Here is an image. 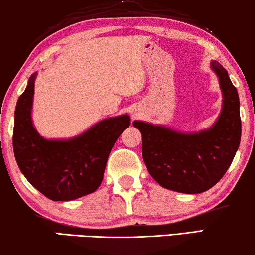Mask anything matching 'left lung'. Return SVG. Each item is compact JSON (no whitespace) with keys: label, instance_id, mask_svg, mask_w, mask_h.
<instances>
[{"label":"left lung","instance_id":"1","mask_svg":"<svg viewBox=\"0 0 255 255\" xmlns=\"http://www.w3.org/2000/svg\"><path fill=\"white\" fill-rule=\"evenodd\" d=\"M219 78L222 110L207 130L182 133L172 128L134 121L142 135V158L150 176L162 187L180 193H201L224 176L242 135L239 97L227 70L213 61Z\"/></svg>","mask_w":255,"mask_h":255}]
</instances>
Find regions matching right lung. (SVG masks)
Wrapping results in <instances>:
<instances>
[{
  "label": "right lung",
  "mask_w": 255,
  "mask_h": 255,
  "mask_svg": "<svg viewBox=\"0 0 255 255\" xmlns=\"http://www.w3.org/2000/svg\"><path fill=\"white\" fill-rule=\"evenodd\" d=\"M29 77L14 110L13 152L31 185L54 201H70L98 190L116 140L130 127V116L102 120L84 133L66 140H48L32 122L34 82Z\"/></svg>",
  "instance_id": "obj_1"
}]
</instances>
